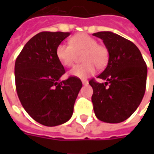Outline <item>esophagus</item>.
<instances>
[{"mask_svg":"<svg viewBox=\"0 0 154 154\" xmlns=\"http://www.w3.org/2000/svg\"><path fill=\"white\" fill-rule=\"evenodd\" d=\"M82 82L83 85H87V84H88V81L83 79V80H82Z\"/></svg>","mask_w":154,"mask_h":154,"instance_id":"obj_1","label":"esophagus"}]
</instances>
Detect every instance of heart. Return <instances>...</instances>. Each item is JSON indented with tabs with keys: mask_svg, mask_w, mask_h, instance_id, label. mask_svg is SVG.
<instances>
[{
	"mask_svg": "<svg viewBox=\"0 0 154 154\" xmlns=\"http://www.w3.org/2000/svg\"><path fill=\"white\" fill-rule=\"evenodd\" d=\"M70 45L58 44L56 57L64 67H72L76 61L77 54L82 53L81 60L83 63L74 67L69 72L72 77L84 79L93 75L96 66L104 67L108 63L109 52L104 45L97 44V40L87 34H77L70 38Z\"/></svg>",
	"mask_w": 154,
	"mask_h": 154,
	"instance_id": "heart-1",
	"label": "heart"
}]
</instances>
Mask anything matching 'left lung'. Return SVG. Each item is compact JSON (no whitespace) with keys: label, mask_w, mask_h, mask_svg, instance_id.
Wrapping results in <instances>:
<instances>
[{"label":"left lung","mask_w":154,"mask_h":154,"mask_svg":"<svg viewBox=\"0 0 154 154\" xmlns=\"http://www.w3.org/2000/svg\"><path fill=\"white\" fill-rule=\"evenodd\" d=\"M94 36L103 40L109 52L106 69L97 77L105 83L89 82L91 101L97 119L116 124L131 116L144 96L147 66L135 44L110 31L97 32Z\"/></svg>","instance_id":"obj_1"}]
</instances>
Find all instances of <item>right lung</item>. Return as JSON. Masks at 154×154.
I'll return each instance as SVG.
<instances>
[{"mask_svg": "<svg viewBox=\"0 0 154 154\" xmlns=\"http://www.w3.org/2000/svg\"><path fill=\"white\" fill-rule=\"evenodd\" d=\"M69 32H41L26 43L15 64L17 95L26 112L45 126H57L71 119L82 87L79 78L60 77L65 69L56 48Z\"/></svg>", "mask_w": 154, "mask_h": 154, "instance_id": "1", "label": "right lung"}]
</instances>
